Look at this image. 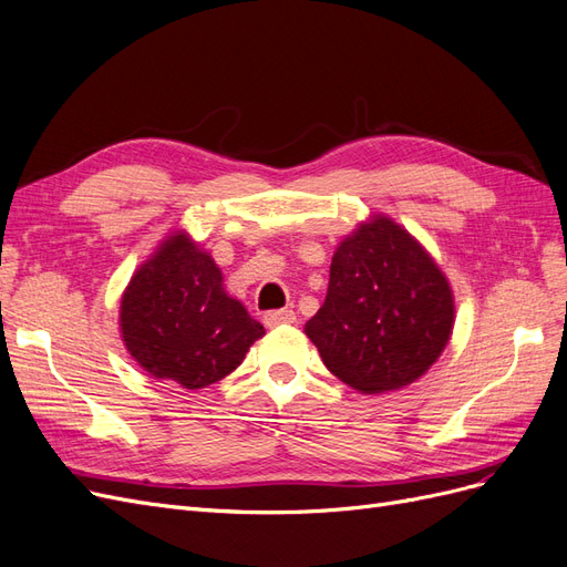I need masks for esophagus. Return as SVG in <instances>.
Returning a JSON list of instances; mask_svg holds the SVG:
<instances>
[{"instance_id":"obj_1","label":"esophagus","mask_w":567,"mask_h":567,"mask_svg":"<svg viewBox=\"0 0 567 567\" xmlns=\"http://www.w3.org/2000/svg\"><path fill=\"white\" fill-rule=\"evenodd\" d=\"M265 326L274 329V326H281V323H293L296 321V312L293 310H271L262 317Z\"/></svg>"}]
</instances>
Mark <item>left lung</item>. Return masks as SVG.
<instances>
[{
    "instance_id": "8db88e82",
    "label": "left lung",
    "mask_w": 567,
    "mask_h": 567,
    "mask_svg": "<svg viewBox=\"0 0 567 567\" xmlns=\"http://www.w3.org/2000/svg\"><path fill=\"white\" fill-rule=\"evenodd\" d=\"M452 326V288L433 257L392 219L373 217L338 246L326 300L305 333L326 369L373 394L421 379Z\"/></svg>"
}]
</instances>
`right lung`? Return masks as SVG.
I'll return each instance as SVG.
<instances>
[{
	"instance_id": "obj_1",
	"label": "right lung",
	"mask_w": 567,
	"mask_h": 567,
	"mask_svg": "<svg viewBox=\"0 0 567 567\" xmlns=\"http://www.w3.org/2000/svg\"><path fill=\"white\" fill-rule=\"evenodd\" d=\"M120 326L144 371L186 390L225 379L265 336L262 323L227 296L213 257L184 234L167 238L134 274Z\"/></svg>"
}]
</instances>
